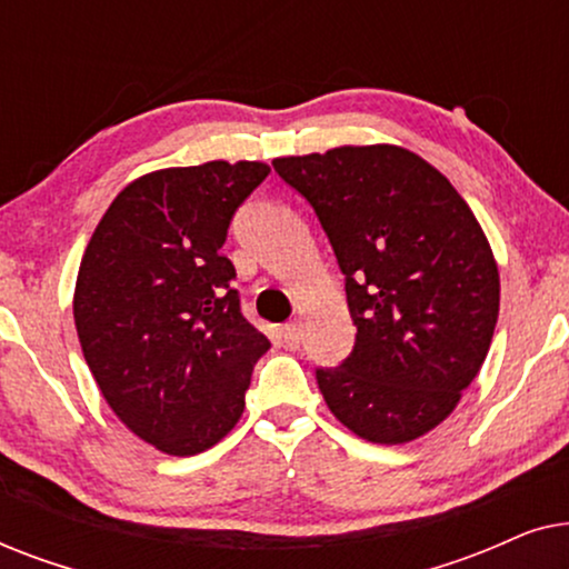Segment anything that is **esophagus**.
<instances>
[{
    "instance_id": "esophagus-1",
    "label": "esophagus",
    "mask_w": 569,
    "mask_h": 569,
    "mask_svg": "<svg viewBox=\"0 0 569 569\" xmlns=\"http://www.w3.org/2000/svg\"><path fill=\"white\" fill-rule=\"evenodd\" d=\"M300 339H302V329H300L298 321L282 326V341H284V347L298 349V347H300Z\"/></svg>"
}]
</instances>
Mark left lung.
I'll use <instances>...</instances> for the list:
<instances>
[{
	"label": "left lung",
	"mask_w": 569,
	"mask_h": 569,
	"mask_svg": "<svg viewBox=\"0 0 569 569\" xmlns=\"http://www.w3.org/2000/svg\"><path fill=\"white\" fill-rule=\"evenodd\" d=\"M316 209L345 274L355 349L316 380L331 415L380 446L422 438L471 386L492 345L500 274L446 176L396 144L277 158Z\"/></svg>",
	"instance_id": "obj_1"
}]
</instances>
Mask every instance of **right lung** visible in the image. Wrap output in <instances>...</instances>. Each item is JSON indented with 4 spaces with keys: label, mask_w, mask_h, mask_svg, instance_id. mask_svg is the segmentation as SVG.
<instances>
[{
    "label": "right lung",
    "mask_w": 569,
    "mask_h": 569,
    "mask_svg": "<svg viewBox=\"0 0 569 569\" xmlns=\"http://www.w3.org/2000/svg\"><path fill=\"white\" fill-rule=\"evenodd\" d=\"M267 162L212 160L131 181L106 209L74 287L84 362L137 438L197 456L243 415L269 339L240 313L220 253Z\"/></svg>",
    "instance_id": "right-lung-1"
}]
</instances>
